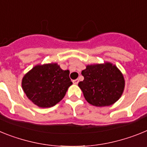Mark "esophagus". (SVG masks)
I'll return each instance as SVG.
<instances>
[{
    "mask_svg": "<svg viewBox=\"0 0 147 147\" xmlns=\"http://www.w3.org/2000/svg\"><path fill=\"white\" fill-rule=\"evenodd\" d=\"M78 82H79L78 79H76V80H74V81H73V84H78Z\"/></svg>",
    "mask_w": 147,
    "mask_h": 147,
    "instance_id": "1",
    "label": "esophagus"
}]
</instances>
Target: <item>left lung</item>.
<instances>
[{
	"label": "left lung",
	"mask_w": 147,
	"mask_h": 147,
	"mask_svg": "<svg viewBox=\"0 0 147 147\" xmlns=\"http://www.w3.org/2000/svg\"><path fill=\"white\" fill-rule=\"evenodd\" d=\"M81 74L84 79L78 83V86L86 101L92 105H112L123 94L125 87L123 75L110 62L86 65Z\"/></svg>",
	"instance_id": "1"
}]
</instances>
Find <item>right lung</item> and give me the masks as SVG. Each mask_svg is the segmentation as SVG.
I'll return each instance as SVG.
<instances>
[{
	"label": "right lung",
	"instance_id": "obj_1",
	"mask_svg": "<svg viewBox=\"0 0 147 147\" xmlns=\"http://www.w3.org/2000/svg\"><path fill=\"white\" fill-rule=\"evenodd\" d=\"M72 84L69 71L63 70L57 63L35 65L24 75L21 82L26 97L40 108L59 103Z\"/></svg>",
	"mask_w": 147,
	"mask_h": 147
}]
</instances>
